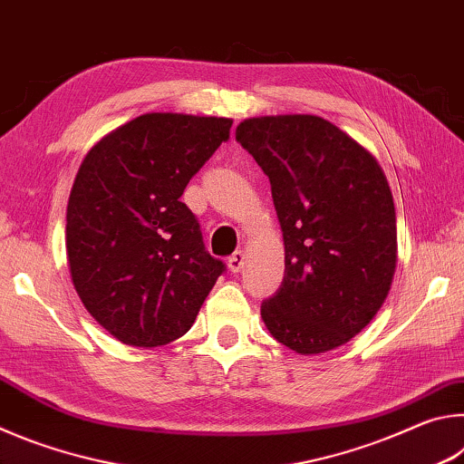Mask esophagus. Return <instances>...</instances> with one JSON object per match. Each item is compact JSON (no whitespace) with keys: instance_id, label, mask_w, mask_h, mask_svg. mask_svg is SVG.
<instances>
[{"instance_id":"esophagus-1","label":"esophagus","mask_w":464,"mask_h":464,"mask_svg":"<svg viewBox=\"0 0 464 464\" xmlns=\"http://www.w3.org/2000/svg\"><path fill=\"white\" fill-rule=\"evenodd\" d=\"M243 264H246V251H235V254L229 257V270L231 272H241Z\"/></svg>"}]
</instances>
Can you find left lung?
Returning a JSON list of instances; mask_svg holds the SVG:
<instances>
[{
    "label": "left lung",
    "instance_id": "left-lung-1",
    "mask_svg": "<svg viewBox=\"0 0 464 464\" xmlns=\"http://www.w3.org/2000/svg\"><path fill=\"white\" fill-rule=\"evenodd\" d=\"M235 139L270 178L285 237V280L262 303L266 327L296 354L340 348L379 313L395 274V204L382 168L313 114L247 119Z\"/></svg>",
    "mask_w": 464,
    "mask_h": 464
}]
</instances>
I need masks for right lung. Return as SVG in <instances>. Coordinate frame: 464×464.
I'll list each match as a JSON object with an SVG mask.
<instances>
[{"label":"right lung","instance_id":"add662e5","mask_svg":"<svg viewBox=\"0 0 464 464\" xmlns=\"http://www.w3.org/2000/svg\"><path fill=\"white\" fill-rule=\"evenodd\" d=\"M231 124L149 112L83 157L67 202L69 272L83 307L119 342L157 348L182 337L225 272L179 196Z\"/></svg>","mask_w":464,"mask_h":464}]
</instances>
